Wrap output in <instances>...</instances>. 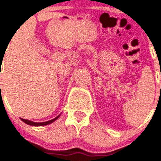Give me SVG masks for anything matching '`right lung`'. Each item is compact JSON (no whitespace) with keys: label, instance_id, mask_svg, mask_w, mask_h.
Masks as SVG:
<instances>
[{"label":"right lung","instance_id":"obj_1","mask_svg":"<svg viewBox=\"0 0 161 161\" xmlns=\"http://www.w3.org/2000/svg\"><path fill=\"white\" fill-rule=\"evenodd\" d=\"M59 117V115L57 116L55 119L52 120H49V121H47V122H42V123H36V122H32V121H30V120H27V119H21L24 123H26L27 125H33V126H42V125H49V124H51V123L54 122L57 119H58Z\"/></svg>","mask_w":161,"mask_h":161}]
</instances>
